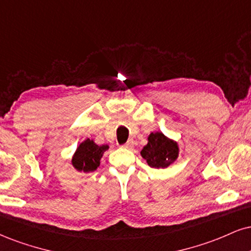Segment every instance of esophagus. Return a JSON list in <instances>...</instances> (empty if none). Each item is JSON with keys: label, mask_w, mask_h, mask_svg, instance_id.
Instances as JSON below:
<instances>
[{"label": "esophagus", "mask_w": 251, "mask_h": 251, "mask_svg": "<svg viewBox=\"0 0 251 251\" xmlns=\"http://www.w3.org/2000/svg\"><path fill=\"white\" fill-rule=\"evenodd\" d=\"M122 147H124V149H132V147H133V140H128L127 143L124 144Z\"/></svg>", "instance_id": "esophagus-1"}]
</instances>
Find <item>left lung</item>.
I'll list each match as a JSON object with an SVG mask.
<instances>
[{"label":"left lung","mask_w":251,"mask_h":251,"mask_svg":"<svg viewBox=\"0 0 251 251\" xmlns=\"http://www.w3.org/2000/svg\"><path fill=\"white\" fill-rule=\"evenodd\" d=\"M141 156L152 168H166L176 160L179 147L175 141L156 132L151 133L149 144L141 150Z\"/></svg>","instance_id":"1"}]
</instances>
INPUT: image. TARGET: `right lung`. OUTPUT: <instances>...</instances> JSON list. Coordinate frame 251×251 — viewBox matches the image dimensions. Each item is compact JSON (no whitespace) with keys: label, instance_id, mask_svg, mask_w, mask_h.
Returning a JSON list of instances; mask_svg holds the SVG:
<instances>
[{"label":"right lung","instance_id":"obj_1","mask_svg":"<svg viewBox=\"0 0 251 251\" xmlns=\"http://www.w3.org/2000/svg\"><path fill=\"white\" fill-rule=\"evenodd\" d=\"M108 150L107 145H97L93 140L86 139L81 143L72 158V165L78 171L93 172L97 170L104 152Z\"/></svg>","mask_w":251,"mask_h":251}]
</instances>
